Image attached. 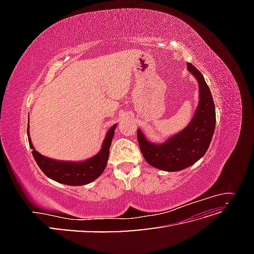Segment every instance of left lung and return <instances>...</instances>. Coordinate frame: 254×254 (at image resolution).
<instances>
[{"label":"left lung","mask_w":254,"mask_h":254,"mask_svg":"<svg viewBox=\"0 0 254 254\" xmlns=\"http://www.w3.org/2000/svg\"><path fill=\"white\" fill-rule=\"evenodd\" d=\"M187 64L199 86V104L193 120L182 131L162 144L149 142L137 129V141L146 162L165 172L182 171L201 159L209 148L216 124L215 105L209 86L193 64Z\"/></svg>","instance_id":"obj_1"}]
</instances>
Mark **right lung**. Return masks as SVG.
Returning <instances> with one entry per match:
<instances>
[{"label":"right lung","instance_id":"1","mask_svg":"<svg viewBox=\"0 0 254 254\" xmlns=\"http://www.w3.org/2000/svg\"><path fill=\"white\" fill-rule=\"evenodd\" d=\"M29 125V123H28ZM27 125V136L29 147L33 149L32 153L40 170L49 178L66 186H84L97 179L101 176L107 165L109 158L110 145L114 135V130L117 124H114L107 132L104 140L102 149L97 155L82 162H67V161H58L42 156L41 153L35 150L30 141Z\"/></svg>","mask_w":254,"mask_h":254}]
</instances>
